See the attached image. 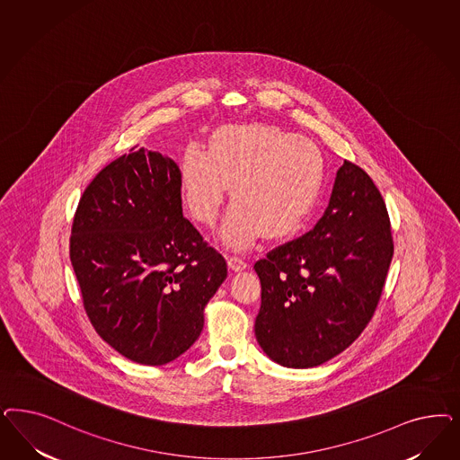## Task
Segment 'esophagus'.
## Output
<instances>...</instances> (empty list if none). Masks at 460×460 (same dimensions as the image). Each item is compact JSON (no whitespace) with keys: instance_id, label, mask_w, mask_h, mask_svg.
Returning a JSON list of instances; mask_svg holds the SVG:
<instances>
[{"instance_id":"esophagus-1","label":"esophagus","mask_w":460,"mask_h":460,"mask_svg":"<svg viewBox=\"0 0 460 460\" xmlns=\"http://www.w3.org/2000/svg\"><path fill=\"white\" fill-rule=\"evenodd\" d=\"M228 267L234 270V272H240V270H245L247 269V262L240 257H228Z\"/></svg>"}]
</instances>
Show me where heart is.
I'll use <instances>...</instances> for the list:
<instances>
[{
    "mask_svg": "<svg viewBox=\"0 0 460 460\" xmlns=\"http://www.w3.org/2000/svg\"><path fill=\"white\" fill-rule=\"evenodd\" d=\"M325 163L305 137L276 125H225L209 147L188 144L181 157V191L196 222L217 220L230 184L234 203L223 220V243L242 251L262 232L267 238L293 234L318 198Z\"/></svg>",
    "mask_w": 460,
    "mask_h": 460,
    "instance_id": "obj_1",
    "label": "heart"
}]
</instances>
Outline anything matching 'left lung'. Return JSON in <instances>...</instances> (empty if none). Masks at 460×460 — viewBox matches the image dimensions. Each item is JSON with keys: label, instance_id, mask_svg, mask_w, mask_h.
I'll use <instances>...</instances> for the list:
<instances>
[{"label": "left lung", "instance_id": "left-lung-1", "mask_svg": "<svg viewBox=\"0 0 460 460\" xmlns=\"http://www.w3.org/2000/svg\"><path fill=\"white\" fill-rule=\"evenodd\" d=\"M393 252L383 196L366 171L343 161L314 228L253 266L264 354L291 369L339 356L371 322Z\"/></svg>", "mask_w": 460, "mask_h": 460}]
</instances>
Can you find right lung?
Wrapping results in <instances>:
<instances>
[{
    "instance_id": "obj_1",
    "label": "right lung",
    "mask_w": 460,
    "mask_h": 460,
    "mask_svg": "<svg viewBox=\"0 0 460 460\" xmlns=\"http://www.w3.org/2000/svg\"><path fill=\"white\" fill-rule=\"evenodd\" d=\"M71 262L91 325L121 356L164 366L205 325L226 262L182 217L181 171L138 148L108 164L75 209Z\"/></svg>"
}]
</instances>
